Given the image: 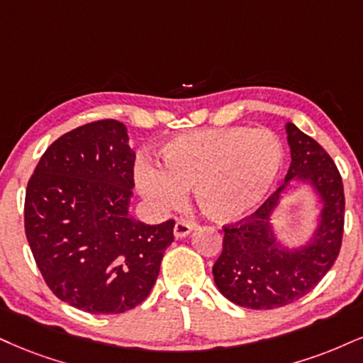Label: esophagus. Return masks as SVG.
Masks as SVG:
<instances>
[{
  "instance_id": "obj_1",
  "label": "esophagus",
  "mask_w": 363,
  "mask_h": 363,
  "mask_svg": "<svg viewBox=\"0 0 363 363\" xmlns=\"http://www.w3.org/2000/svg\"><path fill=\"white\" fill-rule=\"evenodd\" d=\"M194 230V225L189 222H183V220H178L174 223V229H173V234L177 239H182V237H186L190 234V232Z\"/></svg>"
}]
</instances>
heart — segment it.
<instances>
[{
  "label": "heart",
  "mask_w": 363,
  "mask_h": 363,
  "mask_svg": "<svg viewBox=\"0 0 363 363\" xmlns=\"http://www.w3.org/2000/svg\"><path fill=\"white\" fill-rule=\"evenodd\" d=\"M160 168L136 167V186L156 212L180 207L195 186L205 213L218 220L242 217L269 194L283 167L284 151L266 129L227 128L183 134L161 147Z\"/></svg>",
  "instance_id": "obj_1"
}]
</instances>
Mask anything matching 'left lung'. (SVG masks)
Segmentation results:
<instances>
[{
	"instance_id": "8db88e82",
	"label": "left lung",
	"mask_w": 363,
	"mask_h": 363,
	"mask_svg": "<svg viewBox=\"0 0 363 363\" xmlns=\"http://www.w3.org/2000/svg\"><path fill=\"white\" fill-rule=\"evenodd\" d=\"M286 133L291 164L284 183L249 217L223 225L222 254L212 267L218 291L249 310H274L305 296L332 269L342 247L345 195L340 172L332 156L293 123ZM291 181L310 182L322 203L312 239L294 250L281 245L270 225Z\"/></svg>"
}]
</instances>
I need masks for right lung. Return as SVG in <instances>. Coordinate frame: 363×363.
Returning <instances> with one entry per match:
<instances>
[{
  "label": "right lung",
  "mask_w": 363,
  "mask_h": 363,
  "mask_svg": "<svg viewBox=\"0 0 363 363\" xmlns=\"http://www.w3.org/2000/svg\"><path fill=\"white\" fill-rule=\"evenodd\" d=\"M116 119L84 124L53 141L31 174L25 232L45 283L92 315L145 301L158 277L174 220L129 216L136 153Z\"/></svg>",
  "instance_id": "add662e5"
}]
</instances>
